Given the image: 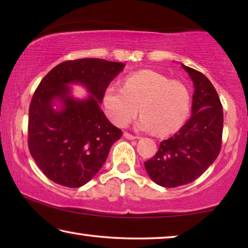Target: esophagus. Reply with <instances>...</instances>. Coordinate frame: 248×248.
<instances>
[{
	"label": "esophagus",
	"instance_id": "esophagus-1",
	"mask_svg": "<svg viewBox=\"0 0 248 248\" xmlns=\"http://www.w3.org/2000/svg\"><path fill=\"white\" fill-rule=\"evenodd\" d=\"M124 137L125 139H129V140H133V139H137L136 136H133V134L129 133V132H124Z\"/></svg>",
	"mask_w": 248,
	"mask_h": 248
}]
</instances>
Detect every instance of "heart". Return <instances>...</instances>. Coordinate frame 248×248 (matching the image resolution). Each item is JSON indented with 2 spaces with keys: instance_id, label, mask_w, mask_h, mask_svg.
<instances>
[{
  "instance_id": "1",
  "label": "heart",
  "mask_w": 248,
  "mask_h": 248,
  "mask_svg": "<svg viewBox=\"0 0 248 248\" xmlns=\"http://www.w3.org/2000/svg\"><path fill=\"white\" fill-rule=\"evenodd\" d=\"M103 104L107 117L116 125H127L136 118L139 107L142 114L139 129L170 134L186 120L190 96L183 83L170 81L153 71H140L125 77L124 89L109 85Z\"/></svg>"
}]
</instances>
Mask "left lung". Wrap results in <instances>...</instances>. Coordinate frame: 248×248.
Instances as JSON below:
<instances>
[{
    "mask_svg": "<svg viewBox=\"0 0 248 248\" xmlns=\"http://www.w3.org/2000/svg\"><path fill=\"white\" fill-rule=\"evenodd\" d=\"M195 87L192 115L178 132L159 143L156 154L144 162L155 184L174 188L192 183L216 161L223 131V110L215 86L199 71L182 64Z\"/></svg>",
    "mask_w": 248,
    "mask_h": 248,
    "instance_id": "obj_1",
    "label": "left lung"
}]
</instances>
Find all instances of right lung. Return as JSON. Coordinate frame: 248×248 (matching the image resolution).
Masks as SVG:
<instances>
[{
	"mask_svg": "<svg viewBox=\"0 0 248 248\" xmlns=\"http://www.w3.org/2000/svg\"><path fill=\"white\" fill-rule=\"evenodd\" d=\"M124 66L103 59H78L54 66L41 79L29 105L28 148L50 180L70 188L85 185L123 136L99 103ZM71 82L82 83L91 95L84 101L74 100L69 95ZM57 99L62 104L60 111L53 108Z\"/></svg>",
	"mask_w": 248,
	"mask_h": 248,
	"instance_id": "obj_1",
	"label": "right lung"
}]
</instances>
